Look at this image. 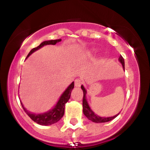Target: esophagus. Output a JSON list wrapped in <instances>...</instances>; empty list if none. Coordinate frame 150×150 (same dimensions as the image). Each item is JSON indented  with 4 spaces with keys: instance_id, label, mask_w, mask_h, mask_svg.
Returning a JSON list of instances; mask_svg holds the SVG:
<instances>
[{
    "instance_id": "esophagus-1",
    "label": "esophagus",
    "mask_w": 150,
    "mask_h": 150,
    "mask_svg": "<svg viewBox=\"0 0 150 150\" xmlns=\"http://www.w3.org/2000/svg\"><path fill=\"white\" fill-rule=\"evenodd\" d=\"M82 82L80 79L77 78L75 80V85L76 86V87H80L81 85H82Z\"/></svg>"
}]
</instances>
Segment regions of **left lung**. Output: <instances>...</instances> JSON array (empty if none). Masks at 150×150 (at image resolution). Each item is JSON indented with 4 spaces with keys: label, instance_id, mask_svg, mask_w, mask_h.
Wrapping results in <instances>:
<instances>
[{
    "label": "left lung",
    "instance_id": "1",
    "mask_svg": "<svg viewBox=\"0 0 150 150\" xmlns=\"http://www.w3.org/2000/svg\"><path fill=\"white\" fill-rule=\"evenodd\" d=\"M119 61L120 62L122 65H123V70H125V62L123 58L122 57V56H120L119 58H118ZM81 88H82V91H83V100H82V106H83V113L85 114V116L88 118L89 120H92V122L94 123H105V122H108L110 120H113V118H116V116H118L120 113H118V114L115 115V116H111V117H107V118H105V117H101L99 116L98 115L96 114L94 111L91 109L89 107L88 103H87V99H86V94H87V91L85 89V87L83 86H81Z\"/></svg>",
    "mask_w": 150,
    "mask_h": 150
}]
</instances>
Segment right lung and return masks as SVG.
Returning a JSON list of instances; mask_svg holds the SVG:
<instances>
[{
  "label": "right lung",
  "instance_id": "obj_1",
  "mask_svg": "<svg viewBox=\"0 0 150 150\" xmlns=\"http://www.w3.org/2000/svg\"><path fill=\"white\" fill-rule=\"evenodd\" d=\"M61 39H56V40H49V41H45V42H42V44L39 46H38L37 47L34 48L30 51V52L29 53V54L27 55V58H28L29 56L32 54V53H34V51H36L37 50L39 49L40 48H42V46L45 45H49V44H52V45H55L56 43L61 42ZM74 88V82H72L70 85L68 86V87L65 90V92L63 93V94L60 97L59 100H58V103L56 104V106H54V108L53 109L50 110V111H47V112L44 113H39V114H36V113H32L30 112V111H27L26 108L24 107V106L22 105V106L23 108L24 111H25V113L28 115L29 117L32 119L33 121L35 123H38L39 125H50L54 124V123H57L58 120H61V118L64 115V111H65V105L68 102L70 97V94H71L72 90Z\"/></svg>",
  "mask_w": 150,
  "mask_h": 150
}]
</instances>
